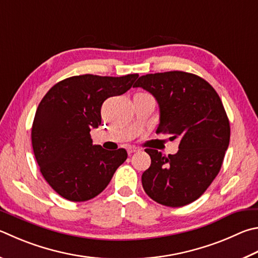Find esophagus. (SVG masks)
I'll return each instance as SVG.
<instances>
[{
	"label": "esophagus",
	"mask_w": 258,
	"mask_h": 258,
	"mask_svg": "<svg viewBox=\"0 0 258 258\" xmlns=\"http://www.w3.org/2000/svg\"><path fill=\"white\" fill-rule=\"evenodd\" d=\"M140 151V148L138 147H133V145H130V147L127 148V152L128 154H132L134 152H139Z\"/></svg>",
	"instance_id": "esophagus-1"
}]
</instances>
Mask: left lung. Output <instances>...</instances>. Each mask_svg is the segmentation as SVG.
<instances>
[{
  "label": "left lung",
  "instance_id": "8db88e82",
  "mask_svg": "<svg viewBox=\"0 0 258 258\" xmlns=\"http://www.w3.org/2000/svg\"><path fill=\"white\" fill-rule=\"evenodd\" d=\"M134 88L158 101L157 133L179 139L176 154L145 149L151 166L142 175L143 189L157 203L179 208L202 195L221 169L230 141V124L217 91L195 74L170 71L147 74Z\"/></svg>",
  "mask_w": 258,
  "mask_h": 258
}]
</instances>
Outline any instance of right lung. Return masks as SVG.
Instances as JSON below:
<instances>
[{
	"label": "right lung",
	"mask_w": 258,
	"mask_h": 258,
	"mask_svg": "<svg viewBox=\"0 0 258 258\" xmlns=\"http://www.w3.org/2000/svg\"><path fill=\"white\" fill-rule=\"evenodd\" d=\"M138 77H71L41 99L32 123V149L41 175L62 198L72 202L96 198L127 159L125 149L93 145L90 131L101 124L102 102L130 90Z\"/></svg>",
	"instance_id": "add662e5"
}]
</instances>
